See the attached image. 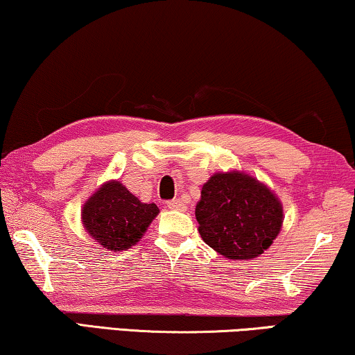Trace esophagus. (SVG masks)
<instances>
[{"label":"esophagus","instance_id":"esophagus-1","mask_svg":"<svg viewBox=\"0 0 355 355\" xmlns=\"http://www.w3.org/2000/svg\"><path fill=\"white\" fill-rule=\"evenodd\" d=\"M167 207L171 209V210H187V205H184V202L183 200H180V199H172V200H168L167 202Z\"/></svg>","mask_w":355,"mask_h":355}]
</instances>
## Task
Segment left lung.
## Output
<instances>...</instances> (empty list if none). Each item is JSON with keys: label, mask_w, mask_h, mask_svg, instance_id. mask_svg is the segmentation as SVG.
Returning <instances> with one entry per match:
<instances>
[{"label": "left lung", "mask_w": 355, "mask_h": 355, "mask_svg": "<svg viewBox=\"0 0 355 355\" xmlns=\"http://www.w3.org/2000/svg\"><path fill=\"white\" fill-rule=\"evenodd\" d=\"M199 234L228 260H252L271 247L284 211L266 184L244 172H216L196 205Z\"/></svg>", "instance_id": "left-lung-1"}]
</instances>
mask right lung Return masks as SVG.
I'll return each mask as SVG.
<instances>
[{
    "instance_id": "right-lung-1",
    "label": "right lung",
    "mask_w": 355,
    "mask_h": 355,
    "mask_svg": "<svg viewBox=\"0 0 355 355\" xmlns=\"http://www.w3.org/2000/svg\"><path fill=\"white\" fill-rule=\"evenodd\" d=\"M157 214L156 204L141 202L123 183L111 180L86 200L81 218L95 242L119 252L135 245Z\"/></svg>"
}]
</instances>
